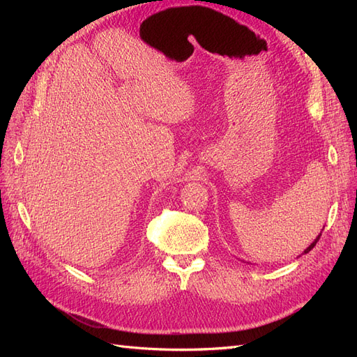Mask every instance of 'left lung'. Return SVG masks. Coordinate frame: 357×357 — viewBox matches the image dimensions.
Masks as SVG:
<instances>
[{"mask_svg":"<svg viewBox=\"0 0 357 357\" xmlns=\"http://www.w3.org/2000/svg\"><path fill=\"white\" fill-rule=\"evenodd\" d=\"M320 235H321V234H320ZM320 235H319V236H317V238H316V240H314V241H312V243H311V244H310V245H308V247H307V248H305V250H304V253H308V252H310V250H312V247H314V245H316V244H317V241H319V240H320Z\"/></svg>","mask_w":357,"mask_h":357,"instance_id":"8db88e82","label":"left lung"}]
</instances>
